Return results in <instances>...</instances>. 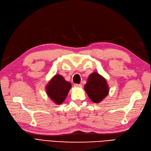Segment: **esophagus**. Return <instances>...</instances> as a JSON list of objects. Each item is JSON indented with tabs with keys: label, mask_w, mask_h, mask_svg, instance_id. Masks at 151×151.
Wrapping results in <instances>:
<instances>
[{
	"label": "esophagus",
	"mask_w": 151,
	"mask_h": 151,
	"mask_svg": "<svg viewBox=\"0 0 151 151\" xmlns=\"http://www.w3.org/2000/svg\"><path fill=\"white\" fill-rule=\"evenodd\" d=\"M74 86H75V87H81L82 85L81 84H74Z\"/></svg>",
	"instance_id": "esophagus-1"
}]
</instances>
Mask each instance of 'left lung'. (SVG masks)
<instances>
[{"label": "left lung", "instance_id": "left-lung-1", "mask_svg": "<svg viewBox=\"0 0 151 151\" xmlns=\"http://www.w3.org/2000/svg\"><path fill=\"white\" fill-rule=\"evenodd\" d=\"M84 88L89 98L94 103H99L109 94V86L105 79L97 73L89 76Z\"/></svg>", "mask_w": 151, "mask_h": 151}]
</instances>
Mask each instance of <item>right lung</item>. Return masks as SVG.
<instances>
[{
  "mask_svg": "<svg viewBox=\"0 0 151 151\" xmlns=\"http://www.w3.org/2000/svg\"><path fill=\"white\" fill-rule=\"evenodd\" d=\"M71 87L70 82L66 81L61 75H56L46 86V92L55 104L60 105L65 100Z\"/></svg>",
  "mask_w": 151,
  "mask_h": 151,
  "instance_id": "right-lung-1",
  "label": "right lung"
}]
</instances>
